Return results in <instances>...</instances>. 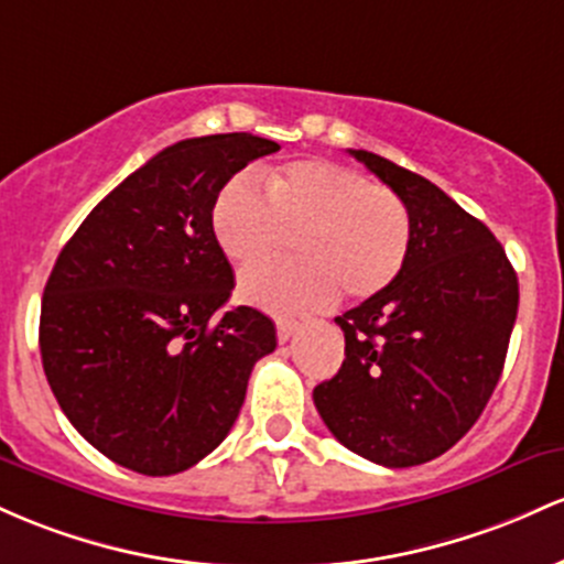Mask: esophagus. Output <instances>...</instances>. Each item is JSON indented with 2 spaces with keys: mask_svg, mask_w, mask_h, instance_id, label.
I'll use <instances>...</instances> for the list:
<instances>
[{
  "mask_svg": "<svg viewBox=\"0 0 564 564\" xmlns=\"http://www.w3.org/2000/svg\"><path fill=\"white\" fill-rule=\"evenodd\" d=\"M295 330H299V322L295 319H282V316L276 319V338H280V344H288Z\"/></svg>",
  "mask_w": 564,
  "mask_h": 564,
  "instance_id": "obj_1",
  "label": "esophagus"
}]
</instances>
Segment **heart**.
I'll list each match as a JSON object with an SVG mask.
<instances>
[{
    "label": "heart",
    "instance_id": "1",
    "mask_svg": "<svg viewBox=\"0 0 564 564\" xmlns=\"http://www.w3.org/2000/svg\"><path fill=\"white\" fill-rule=\"evenodd\" d=\"M213 234L234 263H256L295 237L303 258L248 269L239 295L269 312H301L335 295L367 301L400 276L410 213L391 188L325 160H299L265 181L239 175L218 194Z\"/></svg>",
    "mask_w": 564,
    "mask_h": 564
}]
</instances>
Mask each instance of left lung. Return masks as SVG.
<instances>
[{"instance_id":"obj_1","label":"left lung","mask_w":564,"mask_h":564,"mask_svg":"<svg viewBox=\"0 0 564 564\" xmlns=\"http://www.w3.org/2000/svg\"><path fill=\"white\" fill-rule=\"evenodd\" d=\"M349 154L404 202L410 250L383 293L335 316L346 359L314 404L340 445L404 469L451 451L482 415L520 284L492 231L440 186L372 151Z\"/></svg>"}]
</instances>
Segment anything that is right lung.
Returning a JSON list of instances; mask_svg holds the SVG:
<instances>
[{"label":"right lung","instance_id":"add662e5","mask_svg":"<svg viewBox=\"0 0 564 564\" xmlns=\"http://www.w3.org/2000/svg\"><path fill=\"white\" fill-rule=\"evenodd\" d=\"M274 151L250 132L167 145L93 207L53 265L44 376L72 426L124 469L167 477L199 464L276 349L258 308L218 314L234 271L213 234L220 188Z\"/></svg>","mask_w":564,"mask_h":564}]
</instances>
